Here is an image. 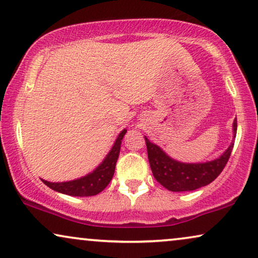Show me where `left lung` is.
<instances>
[{"label":"left lung","instance_id":"8db88e82","mask_svg":"<svg viewBox=\"0 0 258 258\" xmlns=\"http://www.w3.org/2000/svg\"><path fill=\"white\" fill-rule=\"evenodd\" d=\"M233 138L237 132V119L233 120ZM147 156L153 177L167 190L173 192L194 191L210 184L217 178L228 163L233 142L217 159L207 163L186 164L172 159L156 144L145 137Z\"/></svg>","mask_w":258,"mask_h":258}]
</instances>
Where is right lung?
Segmentation results:
<instances>
[{"label": "right lung", "instance_id": "add662e5", "mask_svg": "<svg viewBox=\"0 0 258 258\" xmlns=\"http://www.w3.org/2000/svg\"><path fill=\"white\" fill-rule=\"evenodd\" d=\"M127 130H122L116 138L114 145L109 151L104 161L99 165L93 172L88 173L87 176L79 178V179L63 181V183H50L44 179H41L48 187L51 190L61 192V194L68 196H75V197H88V196H95L104 190V188L112 180L114 174L115 164L118 160L120 145L121 140L125 136Z\"/></svg>", "mask_w": 258, "mask_h": 258}]
</instances>
